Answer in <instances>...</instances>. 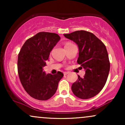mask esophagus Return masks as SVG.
Listing matches in <instances>:
<instances>
[{"mask_svg": "<svg viewBox=\"0 0 125 125\" xmlns=\"http://www.w3.org/2000/svg\"><path fill=\"white\" fill-rule=\"evenodd\" d=\"M69 73V72H64V75H67V74H68Z\"/></svg>", "mask_w": 125, "mask_h": 125, "instance_id": "obj_1", "label": "esophagus"}]
</instances>
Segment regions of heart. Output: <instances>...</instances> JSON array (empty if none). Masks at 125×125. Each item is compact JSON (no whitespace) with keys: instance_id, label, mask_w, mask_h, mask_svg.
<instances>
[{"instance_id":"heart-1","label":"heart","mask_w":125,"mask_h":125,"mask_svg":"<svg viewBox=\"0 0 125 125\" xmlns=\"http://www.w3.org/2000/svg\"><path fill=\"white\" fill-rule=\"evenodd\" d=\"M72 43H66L65 44V45H64V48H65V47H67V46H71V45H72Z\"/></svg>"}]
</instances>
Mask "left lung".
<instances>
[{"instance_id":"8db88e82","label":"left lung","mask_w":125,"mask_h":125,"mask_svg":"<svg viewBox=\"0 0 125 125\" xmlns=\"http://www.w3.org/2000/svg\"><path fill=\"white\" fill-rule=\"evenodd\" d=\"M79 47L77 62L85 69L83 77L78 79L72 85L76 96L82 99L94 97L101 91L106 82L110 62L105 45L92 33L85 31L64 34Z\"/></svg>"}]
</instances>
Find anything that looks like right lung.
<instances>
[{
    "label": "right lung",
    "instance_id": "obj_1",
    "mask_svg": "<svg viewBox=\"0 0 125 125\" xmlns=\"http://www.w3.org/2000/svg\"><path fill=\"white\" fill-rule=\"evenodd\" d=\"M61 38L54 33L41 31L28 39L18 55V71L20 81L28 94L33 98L46 100L56 93L59 82L63 73L46 74V66L50 52Z\"/></svg>",
    "mask_w": 125,
    "mask_h": 125
}]
</instances>
